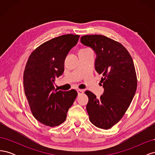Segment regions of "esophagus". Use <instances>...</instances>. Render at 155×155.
I'll return each instance as SVG.
<instances>
[{"label": "esophagus", "mask_w": 155, "mask_h": 155, "mask_svg": "<svg viewBox=\"0 0 155 155\" xmlns=\"http://www.w3.org/2000/svg\"><path fill=\"white\" fill-rule=\"evenodd\" d=\"M77 92H78V95L82 94L83 93V90H81V89H77Z\"/></svg>", "instance_id": "obj_1"}]
</instances>
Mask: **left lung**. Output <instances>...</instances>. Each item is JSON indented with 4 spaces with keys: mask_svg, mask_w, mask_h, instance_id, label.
<instances>
[{
    "mask_svg": "<svg viewBox=\"0 0 155 155\" xmlns=\"http://www.w3.org/2000/svg\"><path fill=\"white\" fill-rule=\"evenodd\" d=\"M81 43L96 54L95 68L103 77L104 92L100 98L91 91L87 110L91 122L98 128L109 129L121 119L129 108L137 87L133 61L118 42L101 35H84Z\"/></svg>",
    "mask_w": 155,
    "mask_h": 155,
    "instance_id": "8db88e82",
    "label": "left lung"
}]
</instances>
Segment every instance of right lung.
Listing matches in <instances>:
<instances>
[{"label": "right lung", "mask_w": 155, "mask_h": 155, "mask_svg": "<svg viewBox=\"0 0 155 155\" xmlns=\"http://www.w3.org/2000/svg\"><path fill=\"white\" fill-rule=\"evenodd\" d=\"M79 38V35L67 34L51 39L33 51L26 63L25 93L33 116L44 125L54 127L63 123L78 96L74 89L56 91L54 84L63 74L65 58Z\"/></svg>", "instance_id": "obj_1"}]
</instances>
